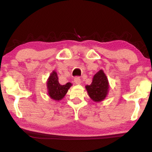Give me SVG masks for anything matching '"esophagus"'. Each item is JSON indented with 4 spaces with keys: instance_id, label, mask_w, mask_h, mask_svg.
Instances as JSON below:
<instances>
[{
    "instance_id": "esophagus-1",
    "label": "esophagus",
    "mask_w": 152,
    "mask_h": 152,
    "mask_svg": "<svg viewBox=\"0 0 152 152\" xmlns=\"http://www.w3.org/2000/svg\"><path fill=\"white\" fill-rule=\"evenodd\" d=\"M74 81L77 84H80L81 83V80H80V78L79 76H76L74 79Z\"/></svg>"
}]
</instances>
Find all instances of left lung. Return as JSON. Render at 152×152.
Returning <instances> with one entry per match:
<instances>
[{"label": "left lung", "mask_w": 152, "mask_h": 152, "mask_svg": "<svg viewBox=\"0 0 152 152\" xmlns=\"http://www.w3.org/2000/svg\"><path fill=\"white\" fill-rule=\"evenodd\" d=\"M109 82L102 70H100L93 77L91 85H86V88L89 96L95 102H100L105 99L108 93Z\"/></svg>", "instance_id": "obj_1"}]
</instances>
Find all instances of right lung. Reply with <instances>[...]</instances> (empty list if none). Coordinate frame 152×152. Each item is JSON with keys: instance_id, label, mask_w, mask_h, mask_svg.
<instances>
[{"instance_id": "1", "label": "right lung", "mask_w": 152, "mask_h": 152, "mask_svg": "<svg viewBox=\"0 0 152 152\" xmlns=\"http://www.w3.org/2000/svg\"><path fill=\"white\" fill-rule=\"evenodd\" d=\"M47 84L49 95L51 99L56 101H60L62 99L72 86L70 82H68L64 85H61L59 83L58 74L55 71L51 74Z\"/></svg>"}]
</instances>
